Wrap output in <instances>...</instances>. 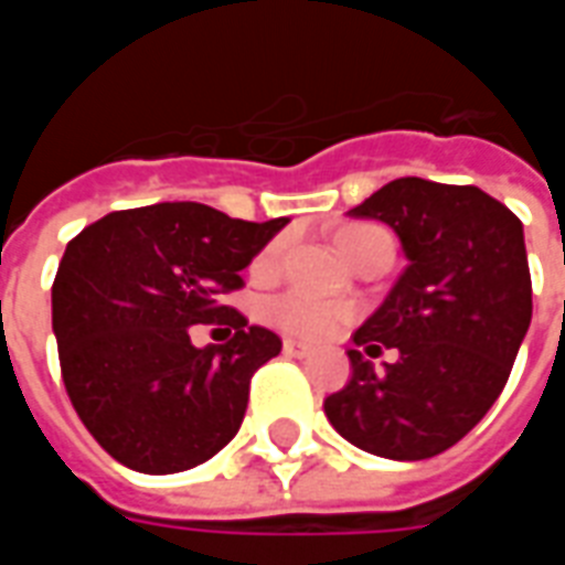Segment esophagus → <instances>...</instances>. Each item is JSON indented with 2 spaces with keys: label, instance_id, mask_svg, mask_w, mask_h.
Here are the masks:
<instances>
[{
  "label": "esophagus",
  "instance_id": "34e87169",
  "mask_svg": "<svg viewBox=\"0 0 565 565\" xmlns=\"http://www.w3.org/2000/svg\"><path fill=\"white\" fill-rule=\"evenodd\" d=\"M284 354L299 356V360H302V356L311 354V348H308V344H302V342H294V339H284Z\"/></svg>",
  "mask_w": 565,
  "mask_h": 565
}]
</instances>
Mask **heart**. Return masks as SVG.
I'll return each mask as SVG.
<instances>
[{"label": "heart", "instance_id": "b5f03b06", "mask_svg": "<svg viewBox=\"0 0 565 565\" xmlns=\"http://www.w3.org/2000/svg\"><path fill=\"white\" fill-rule=\"evenodd\" d=\"M375 233H384L379 226H369V223H360V226H344L335 235V242L342 247L344 257H351L363 238ZM284 238H271L269 245L259 250V257L254 259V271L257 275H269L281 266L284 257ZM263 315L269 323H275L278 330L290 332V335H299V339H330L335 332L342 330L344 323H351L354 318V308L348 302H339V299H327V296L308 294V290H287V294L271 296Z\"/></svg>", "mask_w": 565, "mask_h": 565}]
</instances>
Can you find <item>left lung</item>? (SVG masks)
<instances>
[{
    "label": "left lung",
    "mask_w": 565,
    "mask_h": 565,
    "mask_svg": "<svg viewBox=\"0 0 565 565\" xmlns=\"http://www.w3.org/2000/svg\"><path fill=\"white\" fill-rule=\"evenodd\" d=\"M391 226L408 266L354 332L356 348L399 360L375 372L348 351L354 375L323 412L360 450L426 460L457 445L497 403L533 320L523 226L478 186L396 178L348 211Z\"/></svg>",
    "instance_id": "left-lung-1"
}]
</instances>
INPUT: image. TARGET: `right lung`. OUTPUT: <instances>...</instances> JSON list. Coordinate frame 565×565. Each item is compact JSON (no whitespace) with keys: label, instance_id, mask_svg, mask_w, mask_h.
I'll use <instances>...</instances> for the list:
<instances>
[{"label":"right lung","instance_id":"right-lung-1","mask_svg":"<svg viewBox=\"0 0 565 565\" xmlns=\"http://www.w3.org/2000/svg\"><path fill=\"white\" fill-rule=\"evenodd\" d=\"M284 223L160 202L111 211L66 245L51 287L63 384L81 424L127 469L184 472L238 433L250 379L281 354V339L247 327L223 296ZM196 322H226L236 335L196 349Z\"/></svg>","mask_w":565,"mask_h":565}]
</instances>
